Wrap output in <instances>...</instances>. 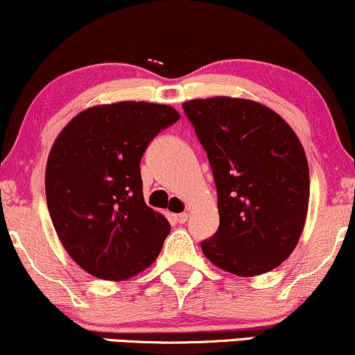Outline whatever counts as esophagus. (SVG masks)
I'll use <instances>...</instances> for the list:
<instances>
[{"label":"esophagus","instance_id":"1","mask_svg":"<svg viewBox=\"0 0 355 355\" xmlns=\"http://www.w3.org/2000/svg\"><path fill=\"white\" fill-rule=\"evenodd\" d=\"M175 221L180 223V224H185L188 221V214L187 213H180V214H175Z\"/></svg>","mask_w":355,"mask_h":355}]
</instances>
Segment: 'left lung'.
<instances>
[{
	"label": "left lung",
	"mask_w": 355,
	"mask_h": 355,
	"mask_svg": "<svg viewBox=\"0 0 355 355\" xmlns=\"http://www.w3.org/2000/svg\"><path fill=\"white\" fill-rule=\"evenodd\" d=\"M182 106L218 191L219 227L201 242L203 254L239 277L273 270L297 248L306 221L309 168L302 142L260 103L214 96Z\"/></svg>",
	"instance_id": "8db88e82"
}]
</instances>
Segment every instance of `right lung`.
Wrapping results in <instances>:
<instances>
[{"label": "right lung", "mask_w": 355, "mask_h": 355, "mask_svg": "<svg viewBox=\"0 0 355 355\" xmlns=\"http://www.w3.org/2000/svg\"><path fill=\"white\" fill-rule=\"evenodd\" d=\"M180 119L167 105L121 101L75 116L53 142L46 196L53 227L85 272L121 282L150 266L170 224L144 201L141 159Z\"/></svg>", "instance_id": "right-lung-1"}]
</instances>
